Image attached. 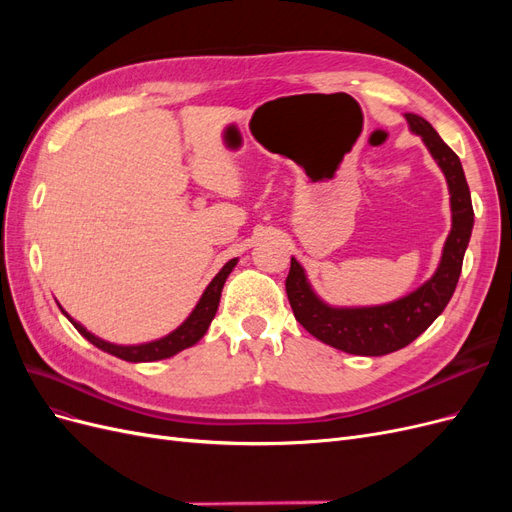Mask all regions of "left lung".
<instances>
[{
  "label": "left lung",
  "instance_id": "1",
  "mask_svg": "<svg viewBox=\"0 0 512 512\" xmlns=\"http://www.w3.org/2000/svg\"><path fill=\"white\" fill-rule=\"evenodd\" d=\"M406 119L410 123V130L423 136V143L442 168L448 190H451L453 228L446 239L440 267L431 280L408 294V297L389 305L337 309L316 297L307 284L303 267L290 258L286 294L294 318L320 342L348 354H389L408 346L423 331H427L429 324L444 312L446 303L453 297L463 265V254H466L472 235V198L457 153L442 141L429 121L412 113H406Z\"/></svg>",
  "mask_w": 512,
  "mask_h": 512
}]
</instances>
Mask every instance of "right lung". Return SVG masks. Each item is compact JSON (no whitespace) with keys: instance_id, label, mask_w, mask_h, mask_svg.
Here are the masks:
<instances>
[{"instance_id":"1","label":"right lung","mask_w":512,"mask_h":512,"mask_svg":"<svg viewBox=\"0 0 512 512\" xmlns=\"http://www.w3.org/2000/svg\"><path fill=\"white\" fill-rule=\"evenodd\" d=\"M235 265H237V258L228 260L226 265L222 267V271L213 277L211 284L203 292V297H200L198 305L194 307V312L188 316V320H185L181 327L175 329L170 335L158 339V342H149V344H141V346H115V344H108V342H104V339L91 335L87 329H83L79 322H74L64 312V309H61V312L68 316V320L74 324V329L79 331L85 339H89V342L94 344V346H98L100 350L117 356V359L130 361V363H149V361L168 359V356H173V354H177V352H181L185 348L194 346L198 339L207 333L215 312H218V305H220V297H222V288H224L226 277L230 275L232 269H235Z\"/></svg>"}]
</instances>
